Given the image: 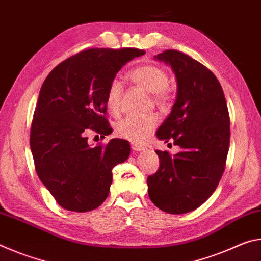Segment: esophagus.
I'll return each mask as SVG.
<instances>
[{
  "instance_id": "1",
  "label": "esophagus",
  "mask_w": 261,
  "mask_h": 261,
  "mask_svg": "<svg viewBox=\"0 0 261 261\" xmlns=\"http://www.w3.org/2000/svg\"><path fill=\"white\" fill-rule=\"evenodd\" d=\"M131 148H132V151H134V152H140V151H143V149H144V147L141 146V145L135 144V143H131Z\"/></svg>"
}]
</instances>
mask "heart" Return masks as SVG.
Listing matches in <instances>:
<instances>
[{"label":"heart","instance_id":"heart-1","mask_svg":"<svg viewBox=\"0 0 261 261\" xmlns=\"http://www.w3.org/2000/svg\"><path fill=\"white\" fill-rule=\"evenodd\" d=\"M129 79L134 85L151 93L153 101L160 107H167L169 105L171 92L168 85L169 78L165 69L156 64L146 63L131 70L129 72ZM122 96V83L117 78H114L109 83L107 93H106V103L113 115L121 113ZM158 123L159 116L155 113L143 115V116H129L118 122L115 130H116V135L121 138L130 140L132 143H140L152 134Z\"/></svg>","mask_w":261,"mask_h":261}]
</instances>
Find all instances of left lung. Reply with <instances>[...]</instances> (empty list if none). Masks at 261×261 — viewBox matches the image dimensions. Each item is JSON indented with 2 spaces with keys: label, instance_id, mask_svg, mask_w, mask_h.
Returning <instances> with one entry per match:
<instances>
[{
  "label": "left lung",
  "instance_id": "left-lung-1",
  "mask_svg": "<svg viewBox=\"0 0 261 261\" xmlns=\"http://www.w3.org/2000/svg\"><path fill=\"white\" fill-rule=\"evenodd\" d=\"M158 60L171 65L177 99L159 127V139L174 141L182 151H155L160 167L147 177L149 199L170 214H184L208 199L222 177L230 143V118L218 78L200 62L177 49Z\"/></svg>",
  "mask_w": 261,
  "mask_h": 261
}]
</instances>
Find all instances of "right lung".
<instances>
[{"label":"right lung","mask_w":261,"mask_h":261,"mask_svg":"<svg viewBox=\"0 0 261 261\" xmlns=\"http://www.w3.org/2000/svg\"><path fill=\"white\" fill-rule=\"evenodd\" d=\"M138 48H88L61 62L43 82L30 134L35 171L61 207L98 208L108 197L113 168L130 155L124 139L90 146L88 131L112 132L106 93Z\"/></svg>","instance_id":"add662e5"}]
</instances>
